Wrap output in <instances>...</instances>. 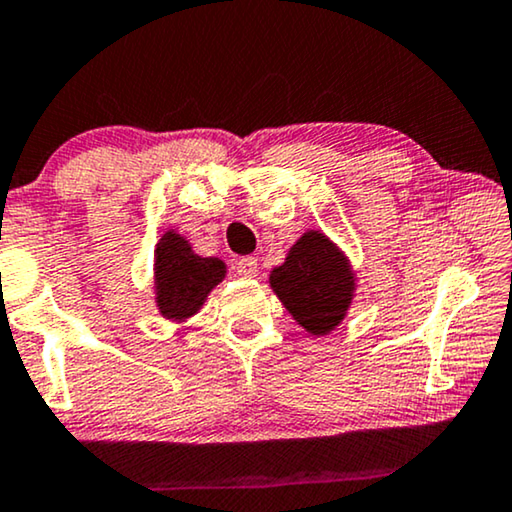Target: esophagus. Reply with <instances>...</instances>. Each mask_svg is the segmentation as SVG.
Returning a JSON list of instances; mask_svg holds the SVG:
<instances>
[{
  "instance_id": "1",
  "label": "esophagus",
  "mask_w": 512,
  "mask_h": 512,
  "mask_svg": "<svg viewBox=\"0 0 512 512\" xmlns=\"http://www.w3.org/2000/svg\"><path fill=\"white\" fill-rule=\"evenodd\" d=\"M234 271L243 278H255L257 276V259L255 257H241L236 259Z\"/></svg>"
}]
</instances>
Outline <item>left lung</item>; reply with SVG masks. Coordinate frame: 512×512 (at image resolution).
Returning a JSON list of instances; mask_svg holds the SVG:
<instances>
[{"mask_svg": "<svg viewBox=\"0 0 512 512\" xmlns=\"http://www.w3.org/2000/svg\"><path fill=\"white\" fill-rule=\"evenodd\" d=\"M271 287L301 327L327 334L348 311L352 273L327 236L308 232L294 243L285 264L271 271Z\"/></svg>", "mask_w": 512, "mask_h": 512, "instance_id": "1", "label": "left lung"}]
</instances>
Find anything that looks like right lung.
I'll return each mask as SVG.
<instances>
[{
    "label": "right lung",
    "mask_w": 512,
    "mask_h": 512,
    "mask_svg": "<svg viewBox=\"0 0 512 512\" xmlns=\"http://www.w3.org/2000/svg\"><path fill=\"white\" fill-rule=\"evenodd\" d=\"M225 278V264L215 257H199L181 236L164 234L155 250L157 306L164 318L183 320L197 313L206 294Z\"/></svg>",
    "instance_id": "add662e5"
}]
</instances>
